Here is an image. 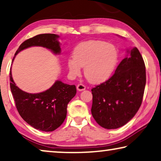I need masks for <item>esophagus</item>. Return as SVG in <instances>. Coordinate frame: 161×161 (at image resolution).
Wrapping results in <instances>:
<instances>
[{"label":"esophagus","mask_w":161,"mask_h":161,"mask_svg":"<svg viewBox=\"0 0 161 161\" xmlns=\"http://www.w3.org/2000/svg\"><path fill=\"white\" fill-rule=\"evenodd\" d=\"M76 89H77L78 91H83L86 89V87L83 84H79V85L76 86Z\"/></svg>","instance_id":"obj_1"}]
</instances>
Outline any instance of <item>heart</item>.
<instances>
[{
    "label": "heart",
    "mask_w": 161,
    "mask_h": 161,
    "mask_svg": "<svg viewBox=\"0 0 161 161\" xmlns=\"http://www.w3.org/2000/svg\"><path fill=\"white\" fill-rule=\"evenodd\" d=\"M119 51L114 45L102 40L81 42L74 47L73 58L68 60L69 72L79 76L85 66V75L92 83H101L111 78L116 70Z\"/></svg>",
    "instance_id": "obj_1"
}]
</instances>
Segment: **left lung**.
Returning <instances> with one entry per match:
<instances>
[{
    "label": "left lung",
    "mask_w": 161,
    "mask_h": 161,
    "mask_svg": "<svg viewBox=\"0 0 161 161\" xmlns=\"http://www.w3.org/2000/svg\"><path fill=\"white\" fill-rule=\"evenodd\" d=\"M108 80L92 89L91 112L100 126L107 129L123 126L142 104L146 84L145 65L136 47L128 50Z\"/></svg>",
    "instance_id": "obj_1"
}]
</instances>
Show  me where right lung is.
Wrapping results in <instances>:
<instances>
[{
	"mask_svg": "<svg viewBox=\"0 0 161 161\" xmlns=\"http://www.w3.org/2000/svg\"><path fill=\"white\" fill-rule=\"evenodd\" d=\"M55 34H41L30 38L21 44L12 61L21 50L32 46L49 49L54 54L61 53V46ZM10 87L16 107L21 118L35 129L52 131L61 125L67 114V105L75 96V85L56 81L51 87L40 93H28L21 90L12 78L10 71Z\"/></svg>",
	"mask_w": 161,
	"mask_h": 161,
	"instance_id": "1",
	"label": "right lung"
}]
</instances>
